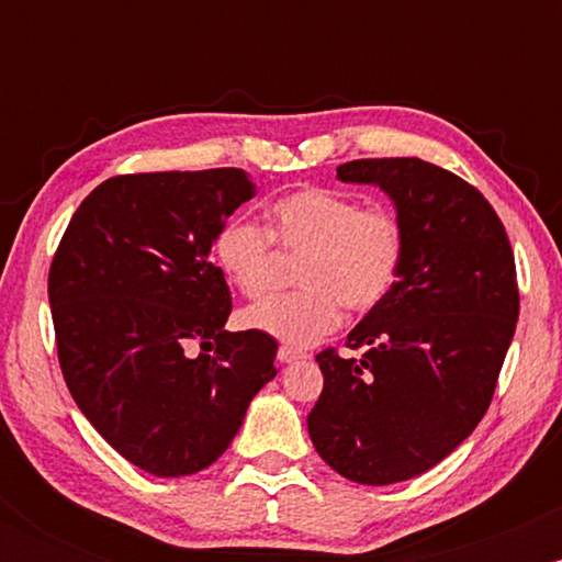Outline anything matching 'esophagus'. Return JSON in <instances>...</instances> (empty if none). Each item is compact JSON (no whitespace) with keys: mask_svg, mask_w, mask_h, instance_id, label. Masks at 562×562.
Here are the masks:
<instances>
[{"mask_svg":"<svg viewBox=\"0 0 562 562\" xmlns=\"http://www.w3.org/2000/svg\"><path fill=\"white\" fill-rule=\"evenodd\" d=\"M277 359H280V364H290V362H299V359H306V353L293 346H280L277 348Z\"/></svg>","mask_w":562,"mask_h":562,"instance_id":"esophagus-1","label":"esophagus"}]
</instances>
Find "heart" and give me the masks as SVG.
<instances>
[{"label": "heart", "mask_w": 562, "mask_h": 562, "mask_svg": "<svg viewBox=\"0 0 562 562\" xmlns=\"http://www.w3.org/2000/svg\"><path fill=\"white\" fill-rule=\"evenodd\" d=\"M274 243L301 254L299 290L277 293L245 308L254 330L308 346L338 330L344 306L364 314L391 295L404 267L406 232L396 211L383 203L327 187H303L274 200L269 229L243 216H229L214 235V259L227 280L248 299L272 288Z\"/></svg>", "instance_id": "heart-1"}]
</instances>
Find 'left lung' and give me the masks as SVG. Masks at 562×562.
I'll return each instance as SVG.
<instances>
[{"label":"left lung","mask_w":562,"mask_h":562,"mask_svg":"<svg viewBox=\"0 0 562 562\" xmlns=\"http://www.w3.org/2000/svg\"><path fill=\"white\" fill-rule=\"evenodd\" d=\"M344 182L380 184L406 232L391 295L317 362L308 412L322 460L348 481L385 486L451 454L492 404L520 293L505 224L473 184L420 158H362Z\"/></svg>","instance_id":"left-lung-1"}]
</instances>
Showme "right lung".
I'll return each mask as SVG.
<instances>
[{
  "mask_svg": "<svg viewBox=\"0 0 562 562\" xmlns=\"http://www.w3.org/2000/svg\"><path fill=\"white\" fill-rule=\"evenodd\" d=\"M250 198L240 169L119 173L83 198L49 263L70 396L160 479L209 468L277 375L272 335L224 330L232 293L214 235Z\"/></svg>",
  "mask_w": 562,
  "mask_h": 562,
  "instance_id": "obj_1",
  "label": "right lung"
}]
</instances>
